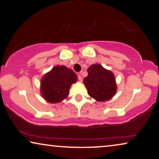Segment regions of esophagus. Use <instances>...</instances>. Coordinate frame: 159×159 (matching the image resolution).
<instances>
[{
	"mask_svg": "<svg viewBox=\"0 0 159 159\" xmlns=\"http://www.w3.org/2000/svg\"><path fill=\"white\" fill-rule=\"evenodd\" d=\"M78 80H79L80 82H82V76H81V75H80V74H79V75H78Z\"/></svg>",
	"mask_w": 159,
	"mask_h": 159,
	"instance_id": "34e87169",
	"label": "esophagus"
}]
</instances>
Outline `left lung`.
<instances>
[{"mask_svg":"<svg viewBox=\"0 0 159 159\" xmlns=\"http://www.w3.org/2000/svg\"><path fill=\"white\" fill-rule=\"evenodd\" d=\"M88 75L83 82L88 95L97 101L110 100L116 92L114 74L100 64H93L88 69Z\"/></svg>","mask_w":159,"mask_h":159,"instance_id":"1","label":"left lung"}]
</instances>
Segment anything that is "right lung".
<instances>
[{"label":"right lung","instance_id":"obj_1","mask_svg":"<svg viewBox=\"0 0 159 159\" xmlns=\"http://www.w3.org/2000/svg\"><path fill=\"white\" fill-rule=\"evenodd\" d=\"M77 80L75 71L65 66H56L41 80L40 92L45 101L57 103L66 98L69 88Z\"/></svg>","mask_w":159,"mask_h":159}]
</instances>
